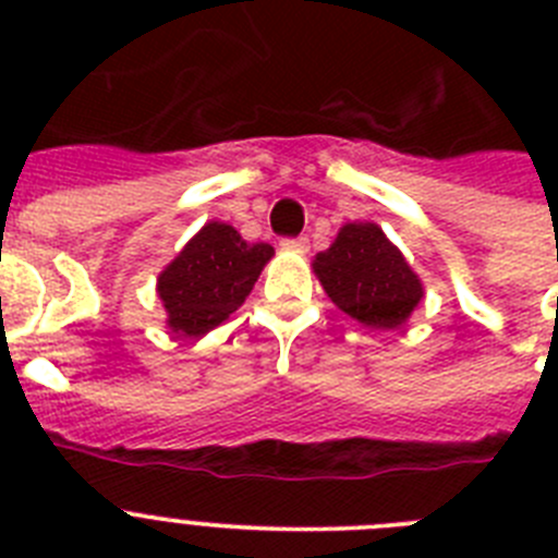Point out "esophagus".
Segmentation results:
<instances>
[{
  "label": "esophagus",
  "mask_w": 558,
  "mask_h": 558,
  "mask_svg": "<svg viewBox=\"0 0 558 558\" xmlns=\"http://www.w3.org/2000/svg\"><path fill=\"white\" fill-rule=\"evenodd\" d=\"M282 248H288V251H307L310 248V240H307V236H295V240H282Z\"/></svg>",
  "instance_id": "34e87169"
}]
</instances>
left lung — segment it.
<instances>
[{
  "label": "left lung",
  "instance_id": "obj_1",
  "mask_svg": "<svg viewBox=\"0 0 558 558\" xmlns=\"http://www.w3.org/2000/svg\"><path fill=\"white\" fill-rule=\"evenodd\" d=\"M313 274L340 313L379 332L405 327L425 295L418 274L377 223L340 226L335 243L315 254Z\"/></svg>",
  "mask_w": 558,
  "mask_h": 558
}]
</instances>
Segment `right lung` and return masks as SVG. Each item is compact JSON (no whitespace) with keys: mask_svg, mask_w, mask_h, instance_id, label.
<instances>
[{"mask_svg":"<svg viewBox=\"0 0 558 558\" xmlns=\"http://www.w3.org/2000/svg\"><path fill=\"white\" fill-rule=\"evenodd\" d=\"M274 256V245L245 243L234 226L209 220L156 279L170 332L201 338L243 307Z\"/></svg>","mask_w":558,"mask_h":558,"instance_id":"add662e5","label":"right lung"}]
</instances>
